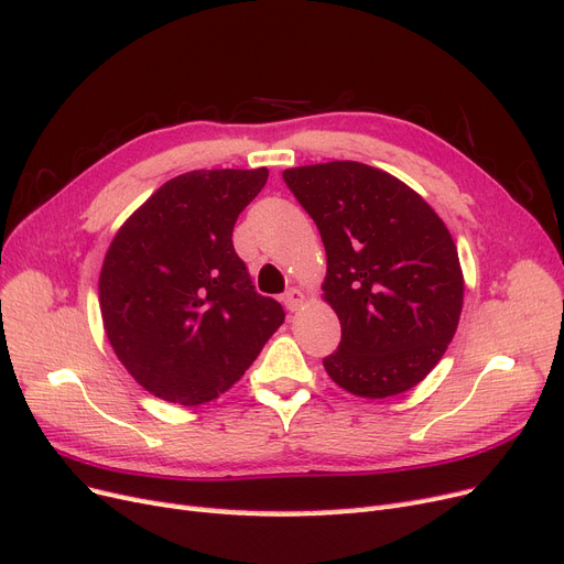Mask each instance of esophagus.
<instances>
[{
  "label": "esophagus",
  "mask_w": 564,
  "mask_h": 564,
  "mask_svg": "<svg viewBox=\"0 0 564 564\" xmlns=\"http://www.w3.org/2000/svg\"><path fill=\"white\" fill-rule=\"evenodd\" d=\"M284 305H286V308L289 311H292V313H296V311H301V305L305 303V294H303V289H299V286H292V289H289V292L284 294Z\"/></svg>",
  "instance_id": "34e87169"
}]
</instances>
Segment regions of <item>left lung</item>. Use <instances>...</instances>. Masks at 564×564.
I'll return each mask as SVG.
<instances>
[{
    "label": "left lung",
    "mask_w": 564,
    "mask_h": 564,
    "mask_svg": "<svg viewBox=\"0 0 564 564\" xmlns=\"http://www.w3.org/2000/svg\"><path fill=\"white\" fill-rule=\"evenodd\" d=\"M327 251L322 299L340 322L324 360L350 395L414 388L442 360L464 308V270L435 209L383 169L336 160L284 169Z\"/></svg>",
    "instance_id": "obj_1"
}]
</instances>
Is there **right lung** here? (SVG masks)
<instances>
[{"mask_svg": "<svg viewBox=\"0 0 564 564\" xmlns=\"http://www.w3.org/2000/svg\"><path fill=\"white\" fill-rule=\"evenodd\" d=\"M265 181V166L181 174L115 232L98 278L100 317L117 360L150 395L216 400L284 322L232 249L235 220Z\"/></svg>", "mask_w": 564, "mask_h": 564, "instance_id": "obj_1", "label": "right lung"}]
</instances>
